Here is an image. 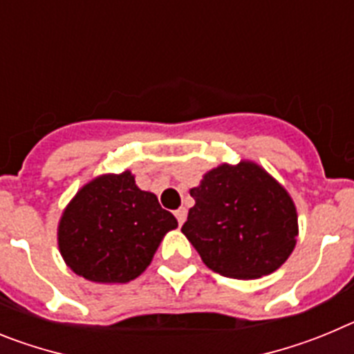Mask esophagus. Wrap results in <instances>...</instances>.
<instances>
[{
    "mask_svg": "<svg viewBox=\"0 0 354 354\" xmlns=\"http://www.w3.org/2000/svg\"><path fill=\"white\" fill-rule=\"evenodd\" d=\"M186 216H187V211L184 207H180V209H177V211H175V218H177L179 225H183L184 221H186Z\"/></svg>",
    "mask_w": 354,
    "mask_h": 354,
    "instance_id": "esophagus-1",
    "label": "esophagus"
}]
</instances>
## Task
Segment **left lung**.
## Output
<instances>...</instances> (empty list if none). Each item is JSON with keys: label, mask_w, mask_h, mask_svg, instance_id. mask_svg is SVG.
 <instances>
[{"label": "left lung", "mask_w": 354, "mask_h": 354, "mask_svg": "<svg viewBox=\"0 0 354 354\" xmlns=\"http://www.w3.org/2000/svg\"><path fill=\"white\" fill-rule=\"evenodd\" d=\"M189 193L195 205L180 230L214 273L255 280L292 253L299 232L292 196L255 161L221 162Z\"/></svg>", "instance_id": "obj_1"}]
</instances>
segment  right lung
Masks as SVG:
<instances>
[{
    "instance_id": "1",
    "label": "right lung",
    "mask_w": 354,
    "mask_h": 354,
    "mask_svg": "<svg viewBox=\"0 0 354 354\" xmlns=\"http://www.w3.org/2000/svg\"><path fill=\"white\" fill-rule=\"evenodd\" d=\"M174 228L175 216L126 170L102 174L80 187L62 212L56 236L74 273L95 283H126L149 268Z\"/></svg>"
}]
</instances>
